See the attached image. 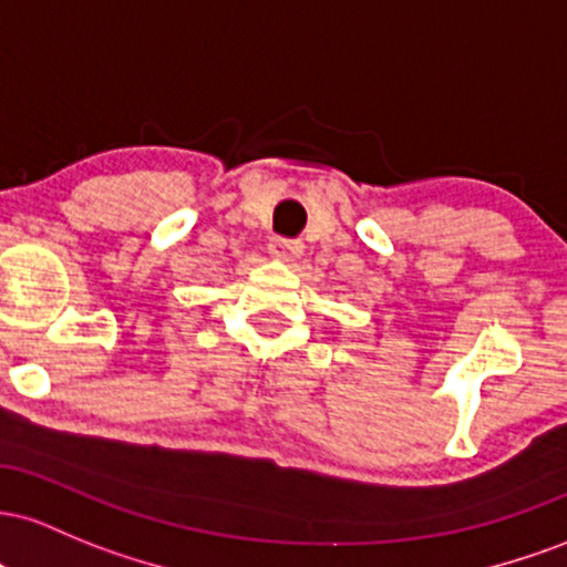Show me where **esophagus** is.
<instances>
[{
	"label": "esophagus",
	"instance_id": "34e87169",
	"mask_svg": "<svg viewBox=\"0 0 567 567\" xmlns=\"http://www.w3.org/2000/svg\"><path fill=\"white\" fill-rule=\"evenodd\" d=\"M270 254L278 259H286V262H295V259L302 257V240L297 238H270Z\"/></svg>",
	"mask_w": 567,
	"mask_h": 567
}]
</instances>
